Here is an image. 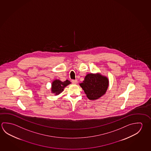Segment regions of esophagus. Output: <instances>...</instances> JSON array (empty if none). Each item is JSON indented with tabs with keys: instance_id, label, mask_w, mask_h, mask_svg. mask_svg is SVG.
<instances>
[{
	"instance_id": "34e87169",
	"label": "esophagus",
	"mask_w": 151,
	"mask_h": 151,
	"mask_svg": "<svg viewBox=\"0 0 151 151\" xmlns=\"http://www.w3.org/2000/svg\"><path fill=\"white\" fill-rule=\"evenodd\" d=\"M71 82H72L73 84H77V81L76 79H72V81H71Z\"/></svg>"
}]
</instances>
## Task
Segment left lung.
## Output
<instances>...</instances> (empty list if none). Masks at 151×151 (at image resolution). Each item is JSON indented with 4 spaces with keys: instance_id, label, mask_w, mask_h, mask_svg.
<instances>
[{
    "instance_id": "obj_1",
    "label": "left lung",
    "mask_w": 151,
    "mask_h": 151,
    "mask_svg": "<svg viewBox=\"0 0 151 151\" xmlns=\"http://www.w3.org/2000/svg\"><path fill=\"white\" fill-rule=\"evenodd\" d=\"M109 81L100 74H87L80 86L91 100H96L105 94L108 87Z\"/></svg>"
}]
</instances>
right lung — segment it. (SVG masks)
<instances>
[{"mask_svg": "<svg viewBox=\"0 0 151 151\" xmlns=\"http://www.w3.org/2000/svg\"><path fill=\"white\" fill-rule=\"evenodd\" d=\"M69 84H70V82L68 80L63 82L59 80H55L52 84V92L53 93H55L56 95H58L64 90L65 87Z\"/></svg>", "mask_w": 151, "mask_h": 151, "instance_id": "obj_1", "label": "right lung"}]
</instances>
